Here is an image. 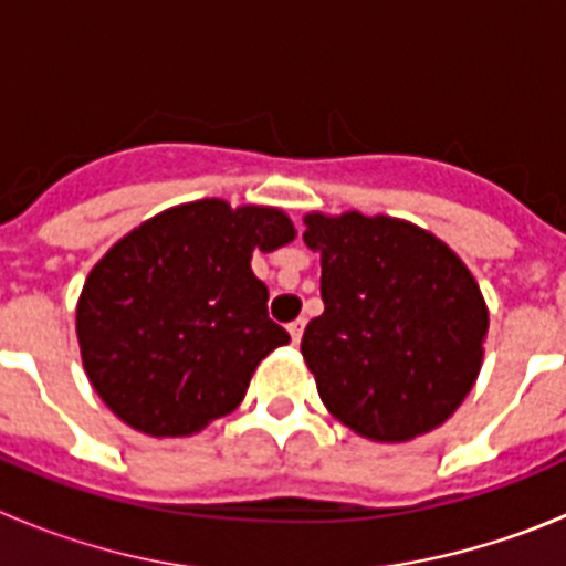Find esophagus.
<instances>
[{"mask_svg":"<svg viewBox=\"0 0 566 566\" xmlns=\"http://www.w3.org/2000/svg\"><path fill=\"white\" fill-rule=\"evenodd\" d=\"M303 328H306V319L297 317L294 323H289V334H292V343H300V337H303Z\"/></svg>","mask_w":566,"mask_h":566,"instance_id":"obj_1","label":"esophagus"}]
</instances>
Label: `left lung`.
<instances>
[{
    "label": "left lung",
    "instance_id": "8db88e82",
    "mask_svg": "<svg viewBox=\"0 0 566 566\" xmlns=\"http://www.w3.org/2000/svg\"><path fill=\"white\" fill-rule=\"evenodd\" d=\"M326 312L306 326L319 399L359 437L405 442L457 411L482 368L488 308L442 240L359 212L308 214Z\"/></svg>",
    "mask_w": 566,
    "mask_h": 566
}]
</instances>
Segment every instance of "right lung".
I'll list each match as a JSON object with an SVG mask.
<instances>
[{
	"instance_id": "add662e5",
	"label": "right lung",
	"mask_w": 566,
	"mask_h": 566,
	"mask_svg": "<svg viewBox=\"0 0 566 566\" xmlns=\"http://www.w3.org/2000/svg\"><path fill=\"white\" fill-rule=\"evenodd\" d=\"M292 238L280 209L209 198L118 240L76 308L84 371L109 411L149 437H189L232 413L260 359L289 343L252 252Z\"/></svg>"
}]
</instances>
